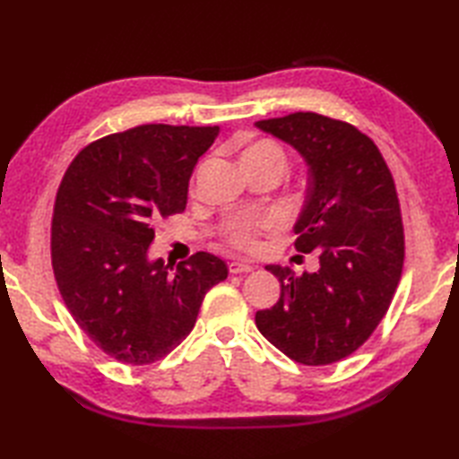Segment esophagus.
I'll return each mask as SVG.
<instances>
[{"label":"esophagus","instance_id":"1","mask_svg":"<svg viewBox=\"0 0 459 459\" xmlns=\"http://www.w3.org/2000/svg\"><path fill=\"white\" fill-rule=\"evenodd\" d=\"M255 266L248 264V262H240V260H232L229 264L230 274H247V272H252Z\"/></svg>","mask_w":459,"mask_h":459}]
</instances>
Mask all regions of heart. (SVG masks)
<instances>
[{
	"label": "heart",
	"mask_w": 459,
	"mask_h": 459,
	"mask_svg": "<svg viewBox=\"0 0 459 459\" xmlns=\"http://www.w3.org/2000/svg\"><path fill=\"white\" fill-rule=\"evenodd\" d=\"M250 152L272 153L281 158V152L272 143H258ZM278 227H280V219L276 214H245V217H240L235 224H232L227 240L232 248L255 252L260 247V237L264 235V232L274 230Z\"/></svg>",
	"instance_id": "1"
}]
</instances>
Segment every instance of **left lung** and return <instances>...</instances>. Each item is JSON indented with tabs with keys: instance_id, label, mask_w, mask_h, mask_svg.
<instances>
[{
	"instance_id": "left-lung-1",
	"label": "left lung",
	"mask_w": 459,
	"mask_h": 459,
	"mask_svg": "<svg viewBox=\"0 0 459 459\" xmlns=\"http://www.w3.org/2000/svg\"><path fill=\"white\" fill-rule=\"evenodd\" d=\"M256 128L307 163L294 247L319 256L311 274L266 266L281 291L270 309L256 311V327L296 363H337L370 337L401 281L404 229L393 173L375 142L347 122L294 112Z\"/></svg>"
}]
</instances>
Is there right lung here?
<instances>
[{
    "label": "right lung",
    "instance_id": "add662e5",
    "mask_svg": "<svg viewBox=\"0 0 459 459\" xmlns=\"http://www.w3.org/2000/svg\"><path fill=\"white\" fill-rule=\"evenodd\" d=\"M219 126L143 124L96 140L58 185L51 260L76 324L124 365L163 359L191 333L207 291L229 276L197 252L178 268L150 260L155 224L185 211L193 168Z\"/></svg>",
    "mask_w": 459,
    "mask_h": 459
}]
</instances>
